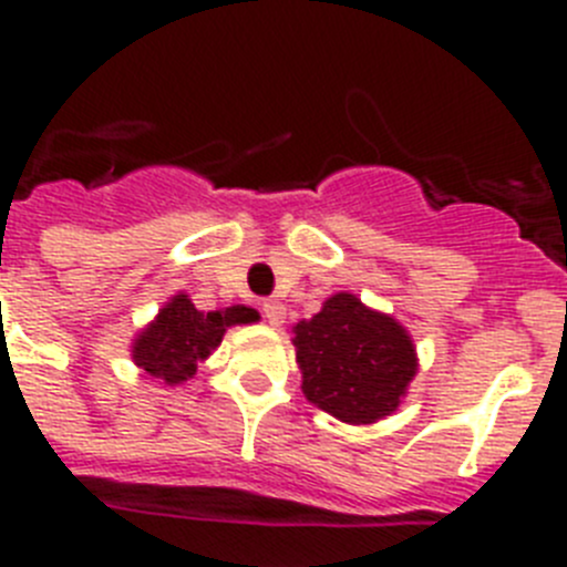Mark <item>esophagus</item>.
<instances>
[{"label": "esophagus", "mask_w": 567, "mask_h": 567, "mask_svg": "<svg viewBox=\"0 0 567 567\" xmlns=\"http://www.w3.org/2000/svg\"><path fill=\"white\" fill-rule=\"evenodd\" d=\"M260 312H264L269 327H280L284 318H287V307H284L280 300H264V303H260Z\"/></svg>", "instance_id": "1"}]
</instances>
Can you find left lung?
<instances>
[{
	"instance_id": "8db88e82",
	"label": "left lung",
	"mask_w": 567,
	"mask_h": 567,
	"mask_svg": "<svg viewBox=\"0 0 567 567\" xmlns=\"http://www.w3.org/2000/svg\"><path fill=\"white\" fill-rule=\"evenodd\" d=\"M295 354L309 403L352 425L398 412L417 374V352L392 315L338 292L318 315L292 329Z\"/></svg>"
}]
</instances>
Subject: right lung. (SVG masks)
I'll use <instances>...</instances> for the list:
<instances>
[{
	"mask_svg": "<svg viewBox=\"0 0 567 567\" xmlns=\"http://www.w3.org/2000/svg\"><path fill=\"white\" fill-rule=\"evenodd\" d=\"M255 320L258 312L249 307L198 312L193 300L178 292L133 340V363L167 385L184 383L193 378L198 363L221 346L229 327L255 323Z\"/></svg>",
	"mask_w": 567,
	"mask_h": 567,
	"instance_id": "right-lung-1",
	"label": "right lung"
}]
</instances>
